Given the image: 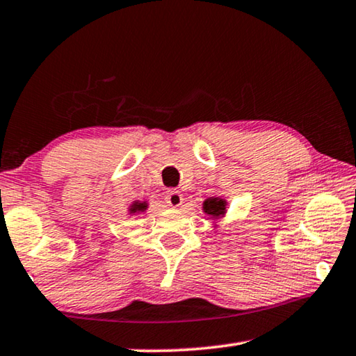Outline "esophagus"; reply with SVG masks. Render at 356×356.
<instances>
[{
    "label": "esophagus",
    "mask_w": 356,
    "mask_h": 356,
    "mask_svg": "<svg viewBox=\"0 0 356 356\" xmlns=\"http://www.w3.org/2000/svg\"><path fill=\"white\" fill-rule=\"evenodd\" d=\"M165 202L168 204V206L170 207H180L182 206V202H184V196H182V193L180 191H177V190H170L166 193V196H165Z\"/></svg>",
    "instance_id": "esophagus-1"
}]
</instances>
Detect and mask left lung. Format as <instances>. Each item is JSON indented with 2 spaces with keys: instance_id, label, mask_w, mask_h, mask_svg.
<instances>
[{
  "instance_id": "left-lung-1",
  "label": "left lung",
  "mask_w": 356,
  "mask_h": 356,
  "mask_svg": "<svg viewBox=\"0 0 356 356\" xmlns=\"http://www.w3.org/2000/svg\"><path fill=\"white\" fill-rule=\"evenodd\" d=\"M227 200L222 196H210L202 202V212L212 220L213 229L218 227V221L222 220L227 213Z\"/></svg>"
}]
</instances>
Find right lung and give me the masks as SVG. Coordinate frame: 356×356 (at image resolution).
I'll return each mask as SVG.
<instances>
[{"label": "right lung", "mask_w": 356, "mask_h": 356, "mask_svg": "<svg viewBox=\"0 0 356 356\" xmlns=\"http://www.w3.org/2000/svg\"><path fill=\"white\" fill-rule=\"evenodd\" d=\"M149 209V202L147 201H134L127 209V215L129 216H135V215H141L146 212Z\"/></svg>", "instance_id": "obj_1"}]
</instances>
